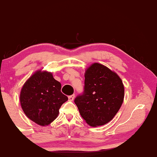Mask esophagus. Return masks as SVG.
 <instances>
[{"label": "esophagus", "instance_id": "34e87169", "mask_svg": "<svg viewBox=\"0 0 157 157\" xmlns=\"http://www.w3.org/2000/svg\"><path fill=\"white\" fill-rule=\"evenodd\" d=\"M75 94H73V95H71V96H69L68 97V98H69V101H72L75 99Z\"/></svg>", "mask_w": 157, "mask_h": 157}]
</instances>
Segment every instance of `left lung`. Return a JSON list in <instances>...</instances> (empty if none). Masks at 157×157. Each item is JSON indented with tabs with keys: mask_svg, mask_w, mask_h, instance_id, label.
<instances>
[{
	"mask_svg": "<svg viewBox=\"0 0 157 157\" xmlns=\"http://www.w3.org/2000/svg\"><path fill=\"white\" fill-rule=\"evenodd\" d=\"M124 85L117 73L94 63L85 73L84 91L75 103L90 126L104 125L114 118L124 100Z\"/></svg>",
	"mask_w": 157,
	"mask_h": 157,
	"instance_id": "1",
	"label": "left lung"
}]
</instances>
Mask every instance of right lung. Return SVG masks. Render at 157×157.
<instances>
[{
  "mask_svg": "<svg viewBox=\"0 0 157 157\" xmlns=\"http://www.w3.org/2000/svg\"><path fill=\"white\" fill-rule=\"evenodd\" d=\"M61 83L48 72L37 71L24 84L20 93L23 112L41 126L48 125L58 117L61 105L68 100L61 92Z\"/></svg>",
  "mask_w": 157,
  "mask_h": 157,
  "instance_id": "right-lung-1",
  "label": "right lung"
}]
</instances>
